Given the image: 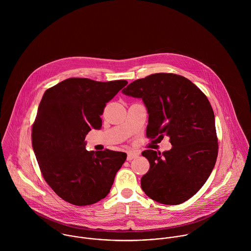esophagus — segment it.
<instances>
[{"mask_svg":"<svg viewBox=\"0 0 251 251\" xmlns=\"http://www.w3.org/2000/svg\"><path fill=\"white\" fill-rule=\"evenodd\" d=\"M138 155H139V153L137 152V151H128L127 152V160L128 161H130V160H132L133 158H136V157H138Z\"/></svg>","mask_w":251,"mask_h":251,"instance_id":"1","label":"esophagus"}]
</instances>
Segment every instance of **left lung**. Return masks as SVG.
Instances as JSON below:
<instances>
[{
  "label": "left lung",
  "mask_w": 251,
  "mask_h": 251,
  "mask_svg": "<svg viewBox=\"0 0 251 251\" xmlns=\"http://www.w3.org/2000/svg\"><path fill=\"white\" fill-rule=\"evenodd\" d=\"M122 93L141 99L149 114L147 137L170 138V151L147 150L150 169L141 179L152 200L178 205L191 198L215 167L218 144L215 114L207 97L187 78L155 73L135 80Z\"/></svg>",
  "instance_id": "left-lung-1"
}]
</instances>
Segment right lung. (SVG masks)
I'll use <instances>...</instances> for the list:
<instances>
[{"instance_id":"obj_1","label":"right lung","mask_w":251,"mask_h":251,"mask_svg":"<svg viewBox=\"0 0 251 251\" xmlns=\"http://www.w3.org/2000/svg\"><path fill=\"white\" fill-rule=\"evenodd\" d=\"M126 84L70 78L46 90L41 99L33 149L46 182L71 204L87 206L106 197L126 161V152L87 151L85 137L92 128H101L106 103Z\"/></svg>"}]
</instances>
